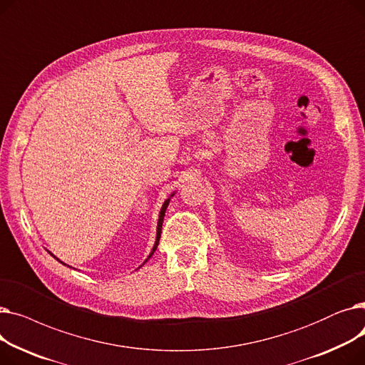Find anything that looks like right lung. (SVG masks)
Masks as SVG:
<instances>
[{
	"label": "right lung",
	"instance_id": "1",
	"mask_svg": "<svg viewBox=\"0 0 365 365\" xmlns=\"http://www.w3.org/2000/svg\"><path fill=\"white\" fill-rule=\"evenodd\" d=\"M175 195V192H173L165 201H164V204H163V207H161V210H160V216H158V223H157V237H155V244H153V247H152V250H150V253H149V256H148V259L145 260V262H148L149 259H150V256L153 255V252L157 250V247H158V242H160V237H161V227H163V220H164V216H165V210H167V207H168V204H170V200H171V197ZM50 253V252H48ZM51 255V253H50ZM53 256V255H51ZM56 260H59L57 259L56 256H53ZM61 262V260H59ZM145 262L142 263V264H145ZM61 263H63V262H61ZM63 264H66V263H63ZM140 267V266H139Z\"/></svg>",
	"mask_w": 365,
	"mask_h": 365
}]
</instances>
